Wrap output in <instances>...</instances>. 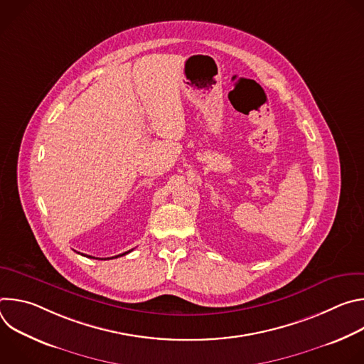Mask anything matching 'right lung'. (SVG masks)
<instances>
[{"label":"right lung","mask_w":364,"mask_h":364,"mask_svg":"<svg viewBox=\"0 0 364 364\" xmlns=\"http://www.w3.org/2000/svg\"><path fill=\"white\" fill-rule=\"evenodd\" d=\"M131 250H128V252H125V253H122V255H127V253H129ZM122 255H118V256H122ZM83 256H87V255H83ZM118 256H114V257H118ZM87 257H93V256H87ZM93 259H97V257H93ZM109 259V257H108Z\"/></svg>","instance_id":"add662e5"}]
</instances>
